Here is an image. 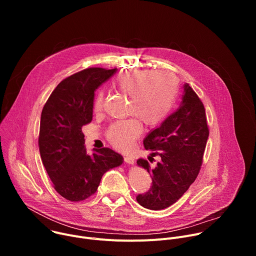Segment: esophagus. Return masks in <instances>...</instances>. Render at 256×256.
Here are the masks:
<instances>
[{
	"label": "esophagus",
	"mask_w": 256,
	"mask_h": 256,
	"mask_svg": "<svg viewBox=\"0 0 256 256\" xmlns=\"http://www.w3.org/2000/svg\"><path fill=\"white\" fill-rule=\"evenodd\" d=\"M124 162L128 164H134V159L132 156H124Z\"/></svg>",
	"instance_id": "obj_1"
}]
</instances>
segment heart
<instances>
[{"label": "heart", "instance_id": "heart-1", "mask_svg": "<svg viewBox=\"0 0 256 256\" xmlns=\"http://www.w3.org/2000/svg\"><path fill=\"white\" fill-rule=\"evenodd\" d=\"M116 90L130 96L128 114L134 116L116 120L107 130V138L116 147L128 149L140 134L142 124L155 126L168 116L176 98L178 83L175 76L166 70H130L120 74L116 82ZM103 107V93L96 94L93 108L100 112Z\"/></svg>", "mask_w": 256, "mask_h": 256}]
</instances>
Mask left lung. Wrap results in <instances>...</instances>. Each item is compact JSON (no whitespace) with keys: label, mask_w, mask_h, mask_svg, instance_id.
<instances>
[{"label":"left lung","mask_w":256,"mask_h":256,"mask_svg":"<svg viewBox=\"0 0 256 256\" xmlns=\"http://www.w3.org/2000/svg\"><path fill=\"white\" fill-rule=\"evenodd\" d=\"M184 88L179 108L144 140L146 150L154 151L149 158L158 155L161 160L154 168L147 160L136 161L152 177L151 190L136 196L146 208L158 210L176 202L200 170L208 138L206 110L192 88L188 83Z\"/></svg>","instance_id":"obj_1"}]
</instances>
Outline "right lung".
Segmentation results:
<instances>
[{
    "label": "right lung",
    "instance_id": "add662e5",
    "mask_svg": "<svg viewBox=\"0 0 256 256\" xmlns=\"http://www.w3.org/2000/svg\"><path fill=\"white\" fill-rule=\"evenodd\" d=\"M116 68H89L64 79L44 106L38 146L54 188L62 198L80 202L94 194L103 174L122 164L109 148L88 155L82 126L91 122L95 90Z\"/></svg>",
    "mask_w": 256,
    "mask_h": 256
}]
</instances>
